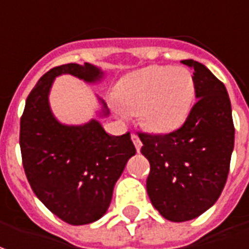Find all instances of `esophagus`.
<instances>
[{
	"label": "esophagus",
	"mask_w": 249,
	"mask_h": 249,
	"mask_svg": "<svg viewBox=\"0 0 249 249\" xmlns=\"http://www.w3.org/2000/svg\"><path fill=\"white\" fill-rule=\"evenodd\" d=\"M131 140H133V142H134V146L135 149H137V152H140L141 150V146H142V142L141 140H140V137L137 134H133L131 135Z\"/></svg>",
	"instance_id": "esophagus-1"
}]
</instances>
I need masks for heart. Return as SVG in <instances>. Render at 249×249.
Wrapping results in <instances>:
<instances>
[{
  "mask_svg": "<svg viewBox=\"0 0 249 249\" xmlns=\"http://www.w3.org/2000/svg\"><path fill=\"white\" fill-rule=\"evenodd\" d=\"M123 112L140 115L153 133L180 127L193 108L195 81L186 68L149 66L123 78L115 90Z\"/></svg>",
  "mask_w": 249,
  "mask_h": 249,
  "instance_id": "b5f03b06",
  "label": "heart"
}]
</instances>
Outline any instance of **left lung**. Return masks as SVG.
Returning <instances> with one entry per match:
<instances>
[{"label": "left lung", "instance_id": "obj_1", "mask_svg": "<svg viewBox=\"0 0 249 249\" xmlns=\"http://www.w3.org/2000/svg\"><path fill=\"white\" fill-rule=\"evenodd\" d=\"M193 69L198 99L184 124L169 134H140L150 162L147 195L164 218L183 222L199 217L219 198L234 146L232 107L225 85L205 65Z\"/></svg>", "mask_w": 249, "mask_h": 249}]
</instances>
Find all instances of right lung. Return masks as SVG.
Listing matches in <instances>:
<instances>
[{"instance_id":"add662e5","label":"right lung","mask_w":249,"mask_h":249,"mask_svg":"<svg viewBox=\"0 0 249 249\" xmlns=\"http://www.w3.org/2000/svg\"><path fill=\"white\" fill-rule=\"evenodd\" d=\"M62 74L96 84L104 71L90 63H68L40 77L25 102L20 149L27 179L43 205L70 225H85L106 214L135 146L130 133L109 135L96 119L80 126L58 121L49 96L55 77ZM97 99L99 115L108 116L107 104Z\"/></svg>"}]
</instances>
